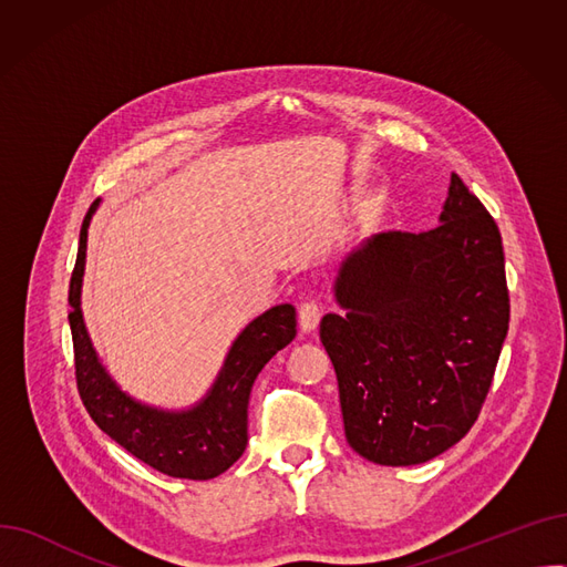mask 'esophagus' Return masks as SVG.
Listing matches in <instances>:
<instances>
[{
	"label": "esophagus",
	"mask_w": 567,
	"mask_h": 567,
	"mask_svg": "<svg viewBox=\"0 0 567 567\" xmlns=\"http://www.w3.org/2000/svg\"><path fill=\"white\" fill-rule=\"evenodd\" d=\"M319 317H321V310H319V303L317 301H303L299 303V323L303 331H315L317 323H319Z\"/></svg>",
	"instance_id": "1"
}]
</instances>
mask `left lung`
<instances>
[{
	"instance_id": "8db88e82",
	"label": "left lung",
	"mask_w": 567,
	"mask_h": 567,
	"mask_svg": "<svg viewBox=\"0 0 567 567\" xmlns=\"http://www.w3.org/2000/svg\"><path fill=\"white\" fill-rule=\"evenodd\" d=\"M319 338L331 355L344 436L383 466L423 464L478 421L511 296L501 231L457 174L441 225L381 231L340 266Z\"/></svg>"
}]
</instances>
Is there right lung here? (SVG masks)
Returning a JSON list of instances; mask_svg holds the SVG:
<instances>
[{"instance_id": "add662e5", "label": "right lung", "mask_w": 567, "mask_h": 567, "mask_svg": "<svg viewBox=\"0 0 567 567\" xmlns=\"http://www.w3.org/2000/svg\"><path fill=\"white\" fill-rule=\"evenodd\" d=\"M99 199L89 206L80 229L78 259L69 287V321L78 393L92 421L133 457L172 478L212 481L244 455L248 443V398L261 368L296 336V310L276 306L236 338L208 398L184 413H165L133 402L116 389L89 342L80 285L84 274L86 227Z\"/></svg>"}]
</instances>
